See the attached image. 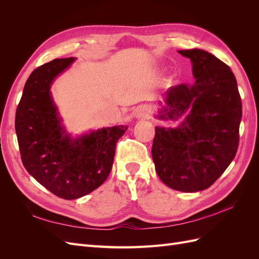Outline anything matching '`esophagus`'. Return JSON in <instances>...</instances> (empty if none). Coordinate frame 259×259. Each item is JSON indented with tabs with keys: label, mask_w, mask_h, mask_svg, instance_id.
<instances>
[{
	"label": "esophagus",
	"mask_w": 259,
	"mask_h": 259,
	"mask_svg": "<svg viewBox=\"0 0 259 259\" xmlns=\"http://www.w3.org/2000/svg\"><path fill=\"white\" fill-rule=\"evenodd\" d=\"M134 115L137 119H149L151 116V110L148 106H140L135 110Z\"/></svg>",
	"instance_id": "34e87169"
}]
</instances>
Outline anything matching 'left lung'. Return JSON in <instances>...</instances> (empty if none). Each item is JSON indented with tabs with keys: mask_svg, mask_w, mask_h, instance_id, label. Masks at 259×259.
Returning <instances> with one entry per match:
<instances>
[{
	"mask_svg": "<svg viewBox=\"0 0 259 259\" xmlns=\"http://www.w3.org/2000/svg\"><path fill=\"white\" fill-rule=\"evenodd\" d=\"M192 61L195 83L171 86L165 94V114L177 119L176 128L155 127L152 159L156 174L171 189L197 192L223 175L239 147L242 117L236 76L225 62L202 50L179 51Z\"/></svg>",
	"mask_w": 259,
	"mask_h": 259,
	"instance_id": "obj_1",
	"label": "left lung"
}]
</instances>
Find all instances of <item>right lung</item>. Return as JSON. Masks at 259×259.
<instances>
[{"label": "right lung", "mask_w": 259, "mask_h": 259, "mask_svg": "<svg viewBox=\"0 0 259 259\" xmlns=\"http://www.w3.org/2000/svg\"><path fill=\"white\" fill-rule=\"evenodd\" d=\"M74 61L54 59L37 67L23 88L16 128L23 166L57 197L74 200L89 194L110 174L116 143L127 126L101 128L76 140L64 135L51 97L53 80Z\"/></svg>", "instance_id": "obj_1"}]
</instances>
